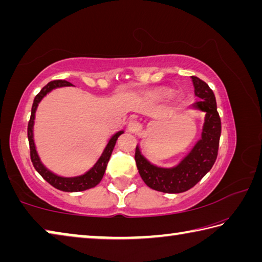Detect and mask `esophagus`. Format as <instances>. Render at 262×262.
Returning a JSON list of instances; mask_svg holds the SVG:
<instances>
[{
  "mask_svg": "<svg viewBox=\"0 0 262 262\" xmlns=\"http://www.w3.org/2000/svg\"><path fill=\"white\" fill-rule=\"evenodd\" d=\"M141 129V126L139 121L136 120H130L129 122H128V130H129L130 133H137Z\"/></svg>",
  "mask_w": 262,
  "mask_h": 262,
  "instance_id": "1",
  "label": "esophagus"
}]
</instances>
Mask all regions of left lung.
I'll list each match as a JSON object with an SVG mask.
<instances>
[{"mask_svg": "<svg viewBox=\"0 0 262 262\" xmlns=\"http://www.w3.org/2000/svg\"><path fill=\"white\" fill-rule=\"evenodd\" d=\"M194 94L198 101L193 108L205 112L201 139L192 150L173 167H161L150 163L141 152L139 145L135 150V162L141 178L150 188L163 193H183L196 185L214 165L219 152L221 137V119L217 112L215 95L206 82L192 76Z\"/></svg>", "mask_w": 262, "mask_h": 262, "instance_id": "obj_1", "label": "left lung"}]
</instances>
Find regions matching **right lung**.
Wrapping results in <instances>:
<instances>
[{"instance_id":"right-lung-1","label":"right lung","mask_w":262,"mask_h":262,"mask_svg":"<svg viewBox=\"0 0 262 262\" xmlns=\"http://www.w3.org/2000/svg\"><path fill=\"white\" fill-rule=\"evenodd\" d=\"M63 86H73L72 83L67 81H52L43 86L40 92L35 96L33 100L32 110H31V118L28 125V137H29V143H30V155H31V161L35 170L39 174H40L43 179H45L48 184H51L53 187L56 189L63 190V192H82V190L90 189L100 183V180L103 179L106 166H107L111 155L114 149V145L117 143L118 137L121 134H123V130H120L111 137L110 141L106 144L101 156L98 158V161L92 166L90 170L86 171L84 174L76 176V177H62L57 176L54 172L48 170V168L43 165L42 162L40 161V157L35 149L34 140H33V126H34V118H35V111L38 108V105L42 100L43 97L47 94H50L52 90L57 88H63Z\"/></svg>"}]
</instances>
